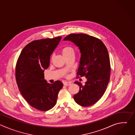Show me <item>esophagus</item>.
<instances>
[{
  "mask_svg": "<svg viewBox=\"0 0 135 135\" xmlns=\"http://www.w3.org/2000/svg\"><path fill=\"white\" fill-rule=\"evenodd\" d=\"M71 82H64V85H65V86H69L70 85H71Z\"/></svg>",
  "mask_w": 135,
  "mask_h": 135,
  "instance_id": "esophagus-1",
  "label": "esophagus"
}]
</instances>
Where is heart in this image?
I'll return each mask as SVG.
<instances>
[{
  "label": "heart",
  "instance_id": "heart-1",
  "mask_svg": "<svg viewBox=\"0 0 135 135\" xmlns=\"http://www.w3.org/2000/svg\"><path fill=\"white\" fill-rule=\"evenodd\" d=\"M61 53L66 58H67L70 56H74L75 50L71 46H65L61 49ZM53 57V55L52 56L51 59H52Z\"/></svg>",
  "mask_w": 135,
  "mask_h": 135
}]
</instances>
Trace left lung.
Returning <instances> with one entry per match:
<instances>
[{
    "instance_id": "left-lung-1",
    "label": "left lung",
    "mask_w": 135,
    "mask_h": 135,
    "mask_svg": "<svg viewBox=\"0 0 135 135\" xmlns=\"http://www.w3.org/2000/svg\"><path fill=\"white\" fill-rule=\"evenodd\" d=\"M64 40L70 41L79 47L81 55L77 75L87 79L84 85L75 82L80 86V90L74 99L82 106H90L102 97L109 81L110 65L107 49L101 40L86 34L71 33Z\"/></svg>"
}]
</instances>
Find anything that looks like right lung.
<instances>
[{
    "instance_id": "right-lung-1",
    "label": "right lung",
    "mask_w": 135,
    "mask_h": 135,
    "mask_svg": "<svg viewBox=\"0 0 135 135\" xmlns=\"http://www.w3.org/2000/svg\"><path fill=\"white\" fill-rule=\"evenodd\" d=\"M61 37L36 40L21 51L15 68V78L19 91L32 107L41 111L52 108L63 84L56 81L47 83L44 71L50 65V56L59 44Z\"/></svg>"
}]
</instances>
